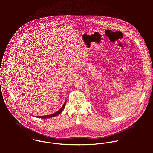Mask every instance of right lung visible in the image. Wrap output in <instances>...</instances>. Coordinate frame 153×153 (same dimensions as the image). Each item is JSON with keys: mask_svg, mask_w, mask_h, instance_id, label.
Returning <instances> with one entry per match:
<instances>
[{"mask_svg": "<svg viewBox=\"0 0 153 153\" xmlns=\"http://www.w3.org/2000/svg\"><path fill=\"white\" fill-rule=\"evenodd\" d=\"M66 102L64 103V104L63 105V106L61 107V108L59 109V110H58L57 112H55V113H53V114H51V115H44V116H37L36 117H38V118H44V119H46V118H51V117H55V116H57L58 115H59L62 111H63V109H64V108H65V104H66Z\"/></svg>", "mask_w": 153, "mask_h": 153, "instance_id": "right-lung-1", "label": "right lung"}]
</instances>
